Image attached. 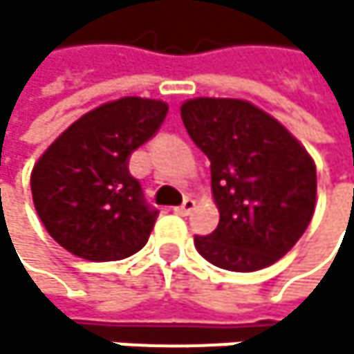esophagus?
<instances>
[{
	"mask_svg": "<svg viewBox=\"0 0 354 354\" xmlns=\"http://www.w3.org/2000/svg\"><path fill=\"white\" fill-rule=\"evenodd\" d=\"M193 208H195V201H193L191 197H187L178 208H174V212H176V214H180V216H187V214H191Z\"/></svg>",
	"mask_w": 354,
	"mask_h": 354,
	"instance_id": "1",
	"label": "esophagus"
}]
</instances>
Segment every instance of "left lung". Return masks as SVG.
Returning <instances> with one entry per match:
<instances>
[{
    "mask_svg": "<svg viewBox=\"0 0 354 354\" xmlns=\"http://www.w3.org/2000/svg\"><path fill=\"white\" fill-rule=\"evenodd\" d=\"M191 140L210 159L218 225L195 236L206 261L257 272L287 254L317 206V165L274 116L244 100L195 97L180 106Z\"/></svg>",
    "mask_w": 354,
    "mask_h": 354,
    "instance_id": "8db88e82",
    "label": "left lung"
}]
</instances>
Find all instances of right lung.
Segmentation results:
<instances>
[{
  "instance_id": "right-lung-1",
  "label": "right lung",
  "mask_w": 354,
  "mask_h": 354,
  "mask_svg": "<svg viewBox=\"0 0 354 354\" xmlns=\"http://www.w3.org/2000/svg\"><path fill=\"white\" fill-rule=\"evenodd\" d=\"M167 104L120 97L80 116L37 159L33 206L46 231L86 261H118L138 252L159 210L129 174V157L151 140Z\"/></svg>"
}]
</instances>
